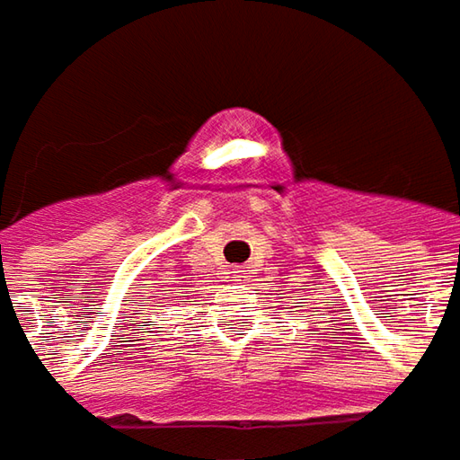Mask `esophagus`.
I'll return each instance as SVG.
<instances>
[{"label":"esophagus","mask_w":460,"mask_h":460,"mask_svg":"<svg viewBox=\"0 0 460 460\" xmlns=\"http://www.w3.org/2000/svg\"><path fill=\"white\" fill-rule=\"evenodd\" d=\"M231 279H239V276H242V271H239V269H231Z\"/></svg>","instance_id":"esophagus-1"}]
</instances>
